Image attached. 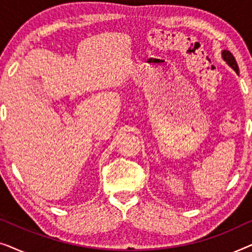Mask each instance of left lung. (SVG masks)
<instances>
[{"label":"left lung","mask_w":252,"mask_h":252,"mask_svg":"<svg viewBox=\"0 0 252 252\" xmlns=\"http://www.w3.org/2000/svg\"><path fill=\"white\" fill-rule=\"evenodd\" d=\"M221 55H222V60L225 61L226 63L236 72V73H239V66H237V63H236L235 58H234V56H233V54L228 50H222Z\"/></svg>","instance_id":"obj_1"}]
</instances>
